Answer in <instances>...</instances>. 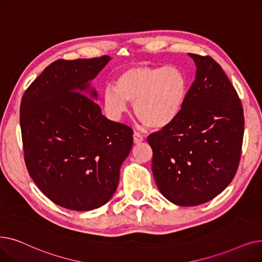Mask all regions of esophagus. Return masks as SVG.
Returning a JSON list of instances; mask_svg holds the SVG:
<instances>
[{
	"instance_id": "esophagus-1",
	"label": "esophagus",
	"mask_w": 262,
	"mask_h": 262,
	"mask_svg": "<svg viewBox=\"0 0 262 262\" xmlns=\"http://www.w3.org/2000/svg\"><path fill=\"white\" fill-rule=\"evenodd\" d=\"M143 141H144V138H143L142 134H140L139 132H134L133 133V142H134V144H141Z\"/></svg>"
}]
</instances>
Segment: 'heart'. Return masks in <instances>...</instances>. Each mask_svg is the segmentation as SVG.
<instances>
[{
  "mask_svg": "<svg viewBox=\"0 0 262 262\" xmlns=\"http://www.w3.org/2000/svg\"><path fill=\"white\" fill-rule=\"evenodd\" d=\"M188 94V79L175 66H134L123 70L103 93L112 119H119L134 102V113L147 127L161 129L177 118Z\"/></svg>",
  "mask_w": 262,
  "mask_h": 262,
  "instance_id": "heart-1",
  "label": "heart"
}]
</instances>
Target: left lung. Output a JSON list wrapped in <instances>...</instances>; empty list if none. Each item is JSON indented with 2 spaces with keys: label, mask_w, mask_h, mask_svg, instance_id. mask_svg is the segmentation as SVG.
Here are the masks:
<instances>
[{
  "label": "left lung",
  "mask_w": 262,
  "mask_h": 262,
  "mask_svg": "<svg viewBox=\"0 0 262 262\" xmlns=\"http://www.w3.org/2000/svg\"><path fill=\"white\" fill-rule=\"evenodd\" d=\"M189 55L196 78L180 114L147 138L160 192L182 207L207 203L227 188L240 163L244 134L242 103L226 73L209 55Z\"/></svg>",
  "instance_id": "left-lung-1"
}]
</instances>
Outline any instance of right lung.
Masks as SVG:
<instances>
[{"label": "right lung", "mask_w": 262, "mask_h": 262, "mask_svg": "<svg viewBox=\"0 0 262 262\" xmlns=\"http://www.w3.org/2000/svg\"><path fill=\"white\" fill-rule=\"evenodd\" d=\"M110 58L57 59L22 96L20 127L28 171L50 201L66 209L90 211L105 205L133 144V130L105 118L85 95L97 97L89 82Z\"/></svg>", "instance_id": "add662e5"}]
</instances>
